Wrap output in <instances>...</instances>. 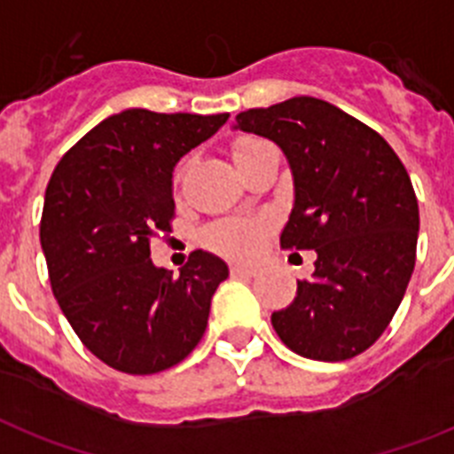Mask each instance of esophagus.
<instances>
[{"label": "esophagus", "mask_w": 454, "mask_h": 454, "mask_svg": "<svg viewBox=\"0 0 454 454\" xmlns=\"http://www.w3.org/2000/svg\"><path fill=\"white\" fill-rule=\"evenodd\" d=\"M231 272H233L235 277H254L258 270L251 268V265H233V268H231Z\"/></svg>", "instance_id": "obj_1"}]
</instances>
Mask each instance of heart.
Listing matches in <instances>:
<instances>
[{"instance_id": "b5f03b06", "label": "heart", "mask_w": 454, "mask_h": 454, "mask_svg": "<svg viewBox=\"0 0 454 454\" xmlns=\"http://www.w3.org/2000/svg\"><path fill=\"white\" fill-rule=\"evenodd\" d=\"M261 140L242 138L233 145V159L239 161L251 147H256ZM207 245L215 251L231 258H249L254 256L262 245L265 238V223L261 219H247V216H235V219L216 221L207 231Z\"/></svg>"}]
</instances>
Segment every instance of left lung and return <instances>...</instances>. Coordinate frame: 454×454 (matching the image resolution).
<instances>
[{
	"label": "left lung",
	"mask_w": 454,
	"mask_h": 454,
	"mask_svg": "<svg viewBox=\"0 0 454 454\" xmlns=\"http://www.w3.org/2000/svg\"><path fill=\"white\" fill-rule=\"evenodd\" d=\"M235 129L281 147L295 186L281 247L316 251L311 279L272 314L274 333L309 360L360 356L386 333L415 268L420 212L403 163L374 129L314 97L245 110Z\"/></svg>",
	"instance_id": "left-lung-1"
}]
</instances>
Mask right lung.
Here are the masks:
<instances>
[{
	"label": "right lung",
	"instance_id": "obj_1",
	"mask_svg": "<svg viewBox=\"0 0 454 454\" xmlns=\"http://www.w3.org/2000/svg\"><path fill=\"white\" fill-rule=\"evenodd\" d=\"M228 120L121 110L57 163L41 216L51 286L80 341L124 374L182 363L207 327L228 265L198 249L180 277L156 268L150 239L170 233L173 170Z\"/></svg>",
	"mask_w": 454,
	"mask_h": 454
}]
</instances>
